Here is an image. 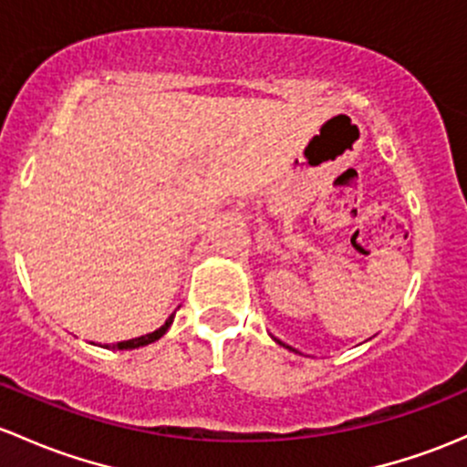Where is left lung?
I'll return each instance as SVG.
<instances>
[{
  "mask_svg": "<svg viewBox=\"0 0 467 467\" xmlns=\"http://www.w3.org/2000/svg\"><path fill=\"white\" fill-rule=\"evenodd\" d=\"M275 342H277V345H284V342H279L277 337H275ZM284 347H286V345H284ZM286 349H291V347H286Z\"/></svg>",
  "mask_w": 467,
  "mask_h": 467,
  "instance_id": "1",
  "label": "left lung"
}]
</instances>
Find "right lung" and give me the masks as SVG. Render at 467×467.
<instances>
[{
	"mask_svg": "<svg viewBox=\"0 0 467 467\" xmlns=\"http://www.w3.org/2000/svg\"><path fill=\"white\" fill-rule=\"evenodd\" d=\"M171 322H174V313L165 320V324L161 328H156L154 333H147V336H140V337H131V340H125V342H118V349H139V347H145V345H151V342H156L159 337L165 336V331L171 327Z\"/></svg>",
	"mask_w": 467,
	"mask_h": 467,
	"instance_id": "obj_1",
	"label": "right lung"
}]
</instances>
